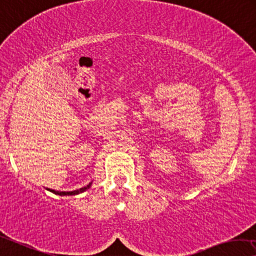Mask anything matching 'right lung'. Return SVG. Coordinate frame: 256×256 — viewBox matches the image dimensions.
<instances>
[{
    "label": "right lung",
    "instance_id": "add662e5",
    "mask_svg": "<svg viewBox=\"0 0 256 256\" xmlns=\"http://www.w3.org/2000/svg\"><path fill=\"white\" fill-rule=\"evenodd\" d=\"M91 184H92V182L91 184H88L86 186H84V188L74 190V192H56V190H52V189H48V190H50L51 192H54L56 194H59V196H72V194H78L80 192H84L85 190H88V188H90Z\"/></svg>",
    "mask_w": 256,
    "mask_h": 256
}]
</instances>
